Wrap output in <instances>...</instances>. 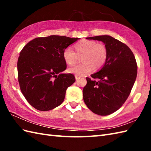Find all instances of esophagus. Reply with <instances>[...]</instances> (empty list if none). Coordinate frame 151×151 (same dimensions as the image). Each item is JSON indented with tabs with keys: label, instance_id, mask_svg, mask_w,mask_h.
Listing matches in <instances>:
<instances>
[{
	"label": "esophagus",
	"instance_id": "esophagus-1",
	"mask_svg": "<svg viewBox=\"0 0 151 151\" xmlns=\"http://www.w3.org/2000/svg\"><path fill=\"white\" fill-rule=\"evenodd\" d=\"M79 78H80L78 77V76H75V79H76V81H78V80Z\"/></svg>",
	"mask_w": 151,
	"mask_h": 151
}]
</instances>
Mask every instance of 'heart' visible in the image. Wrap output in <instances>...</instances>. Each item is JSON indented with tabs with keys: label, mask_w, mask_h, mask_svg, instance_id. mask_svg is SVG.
I'll return each instance as SVG.
<instances>
[{
	"label": "heart",
	"mask_w": 151,
	"mask_h": 151,
	"mask_svg": "<svg viewBox=\"0 0 151 151\" xmlns=\"http://www.w3.org/2000/svg\"><path fill=\"white\" fill-rule=\"evenodd\" d=\"M75 49L76 53L72 47H66L63 51V58L67 65H73L77 62L78 56H83L82 62L84 63L69 69V72L76 76H84L94 68L100 69L106 61L108 52L103 44L92 40H83L76 45Z\"/></svg>",
	"instance_id": "obj_1"
}]
</instances>
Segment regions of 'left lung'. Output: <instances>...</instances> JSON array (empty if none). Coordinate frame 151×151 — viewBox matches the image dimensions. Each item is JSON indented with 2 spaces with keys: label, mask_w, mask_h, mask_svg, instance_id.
<instances>
[{
  "label": "left lung",
  "mask_w": 151,
  "mask_h": 151,
  "mask_svg": "<svg viewBox=\"0 0 151 151\" xmlns=\"http://www.w3.org/2000/svg\"><path fill=\"white\" fill-rule=\"evenodd\" d=\"M101 41L108 56L103 67L87 77L83 99L88 108L99 115H108L119 110L129 97L137 76V63L127 45L108 35L89 37ZM95 79H99L96 81Z\"/></svg>",
  "instance_id": "obj_1"
}]
</instances>
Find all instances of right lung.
Wrapping results in <instances>:
<instances>
[{
	"label": "right lung",
	"instance_id": "1",
	"mask_svg": "<svg viewBox=\"0 0 151 151\" xmlns=\"http://www.w3.org/2000/svg\"><path fill=\"white\" fill-rule=\"evenodd\" d=\"M79 39L57 35L37 37L22 49L17 62L18 81L32 106L49 111L62 103L67 88L75 82L72 74L62 73L67 68L63 51Z\"/></svg>",
	"mask_w": 151,
	"mask_h": 151
}]
</instances>
